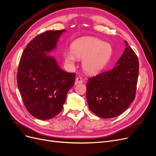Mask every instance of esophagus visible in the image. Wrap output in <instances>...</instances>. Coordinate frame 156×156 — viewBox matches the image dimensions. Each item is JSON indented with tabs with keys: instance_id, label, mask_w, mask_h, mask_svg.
Wrapping results in <instances>:
<instances>
[{
	"instance_id": "obj_1",
	"label": "esophagus",
	"mask_w": 156,
	"mask_h": 156,
	"mask_svg": "<svg viewBox=\"0 0 156 156\" xmlns=\"http://www.w3.org/2000/svg\"><path fill=\"white\" fill-rule=\"evenodd\" d=\"M83 83V80L81 79V77H77L76 79H75V84H81Z\"/></svg>"
}]
</instances>
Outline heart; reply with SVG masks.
I'll list each match as a JSON object with an SVG mask.
<instances>
[{
    "label": "heart",
    "instance_id": "1",
    "mask_svg": "<svg viewBox=\"0 0 156 156\" xmlns=\"http://www.w3.org/2000/svg\"><path fill=\"white\" fill-rule=\"evenodd\" d=\"M72 51L64 53L65 62L73 66L79 59H83L82 66L86 73L95 75L105 68L109 61L112 48L110 44L93 37L84 36L75 40L71 45Z\"/></svg>",
    "mask_w": 156,
    "mask_h": 156
}]
</instances>
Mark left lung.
<instances>
[{
    "mask_svg": "<svg viewBox=\"0 0 156 156\" xmlns=\"http://www.w3.org/2000/svg\"><path fill=\"white\" fill-rule=\"evenodd\" d=\"M126 48L111 70L89 79L87 99L90 111L103 119L120 115L134 100L139 76L137 56Z\"/></svg>",
    "mask_w": 156,
    "mask_h": 156,
    "instance_id": "8db88e82",
    "label": "left lung"
}]
</instances>
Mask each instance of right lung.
<instances>
[{
	"label": "right lung",
	"mask_w": 156,
	"mask_h": 156,
	"mask_svg": "<svg viewBox=\"0 0 156 156\" xmlns=\"http://www.w3.org/2000/svg\"><path fill=\"white\" fill-rule=\"evenodd\" d=\"M66 30H49L36 36L23 52L17 81L23 103L37 119H51L62 111L75 74L64 72L53 56L59 37Z\"/></svg>",
	"instance_id": "1"
}]
</instances>
